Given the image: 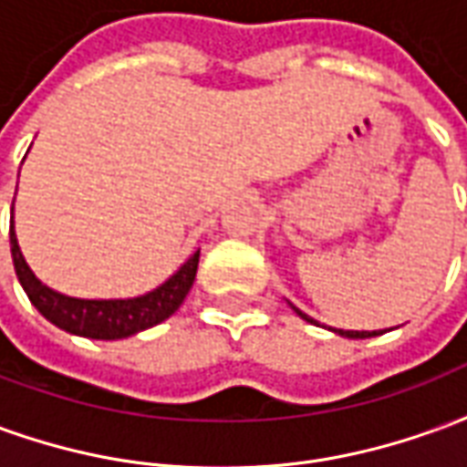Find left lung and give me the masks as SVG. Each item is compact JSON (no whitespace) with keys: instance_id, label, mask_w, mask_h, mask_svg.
<instances>
[{"instance_id":"left-lung-1","label":"left lung","mask_w":467,"mask_h":467,"mask_svg":"<svg viewBox=\"0 0 467 467\" xmlns=\"http://www.w3.org/2000/svg\"><path fill=\"white\" fill-rule=\"evenodd\" d=\"M293 310L297 315H300V317H303V320H307V323H315L313 317H307V315L303 313V310H297V307H295L293 305ZM333 333H337V335H343V337H352V340H360V337H375V335H380L378 333V330H333Z\"/></svg>"}]
</instances>
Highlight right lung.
Returning <instances> with one entry per match:
<instances>
[{
  "instance_id": "obj_1",
  "label": "right lung",
  "mask_w": 467,
  "mask_h": 467,
  "mask_svg": "<svg viewBox=\"0 0 467 467\" xmlns=\"http://www.w3.org/2000/svg\"><path fill=\"white\" fill-rule=\"evenodd\" d=\"M9 244H12L15 273L19 277V285L25 287L29 303L59 330L92 337V340H122V337L142 333L147 327L167 320L190 293L194 275H197V263H200V250H197L167 283L160 285L152 293L140 295V297L82 300V297L57 293L36 280V275L29 270L25 254L19 250V243H16L15 220L9 224Z\"/></svg>"
}]
</instances>
